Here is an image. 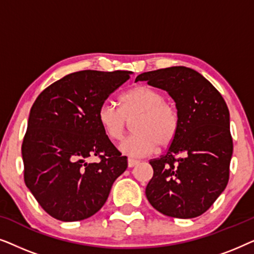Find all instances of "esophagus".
<instances>
[{"label":"esophagus","mask_w":254,"mask_h":254,"mask_svg":"<svg viewBox=\"0 0 254 254\" xmlns=\"http://www.w3.org/2000/svg\"><path fill=\"white\" fill-rule=\"evenodd\" d=\"M137 164H138V161H136V159H133V158L128 159V168H134V166Z\"/></svg>","instance_id":"obj_1"}]
</instances>
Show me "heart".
<instances>
[{"instance_id":"b5f03b06","label":"heart","mask_w":254,"mask_h":254,"mask_svg":"<svg viewBox=\"0 0 254 254\" xmlns=\"http://www.w3.org/2000/svg\"><path fill=\"white\" fill-rule=\"evenodd\" d=\"M120 109L110 102L98 109V121L104 134L113 142H121L126 136L129 124L133 136L121 144V151L131 157H143L154 152L157 145L168 148L175 141L179 128L176 106L164 99L157 89L135 85L123 93Z\"/></svg>"}]
</instances>
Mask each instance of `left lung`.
I'll use <instances>...</instances> for the list:
<instances>
[{"mask_svg":"<svg viewBox=\"0 0 254 254\" xmlns=\"http://www.w3.org/2000/svg\"><path fill=\"white\" fill-rule=\"evenodd\" d=\"M137 81L166 90L179 117L178 133L166 154L149 161L154 176L147 199L166 216H200L229 182L234 144L227 104L208 79L183 65L143 72Z\"/></svg>","mask_w":254,"mask_h":254,"instance_id":"1","label":"left lung"}]
</instances>
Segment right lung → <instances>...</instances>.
Listing matches in <instances>:
<instances>
[{"instance_id":"obj_1","label":"right lung","mask_w":254,"mask_h":254,"mask_svg":"<svg viewBox=\"0 0 254 254\" xmlns=\"http://www.w3.org/2000/svg\"><path fill=\"white\" fill-rule=\"evenodd\" d=\"M129 74L72 72L47 86L31 107L22 144L24 182L52 217L72 222L95 215L127 169V157L104 134L97 114ZM92 155L100 161L86 162Z\"/></svg>"}]
</instances>
